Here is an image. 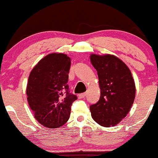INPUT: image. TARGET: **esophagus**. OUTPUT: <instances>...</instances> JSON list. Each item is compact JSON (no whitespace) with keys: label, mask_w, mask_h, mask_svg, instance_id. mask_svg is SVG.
I'll return each mask as SVG.
<instances>
[{"label":"esophagus","mask_w":158,"mask_h":158,"mask_svg":"<svg viewBox=\"0 0 158 158\" xmlns=\"http://www.w3.org/2000/svg\"><path fill=\"white\" fill-rule=\"evenodd\" d=\"M86 94H87L86 93H82V94H80L78 95V97L80 98H84V97H86Z\"/></svg>","instance_id":"1"}]
</instances>
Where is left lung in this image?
<instances>
[{"label":"left lung","mask_w":158,"mask_h":158,"mask_svg":"<svg viewBox=\"0 0 158 158\" xmlns=\"http://www.w3.org/2000/svg\"><path fill=\"white\" fill-rule=\"evenodd\" d=\"M90 63L98 72L101 96L90 107L91 117L102 127L115 126L125 118L135 98L134 80L128 67L112 54H91Z\"/></svg>","instance_id":"left-lung-1"}]
</instances>
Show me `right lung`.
Listing matches in <instances>:
<instances>
[{
  "mask_svg": "<svg viewBox=\"0 0 158 158\" xmlns=\"http://www.w3.org/2000/svg\"><path fill=\"white\" fill-rule=\"evenodd\" d=\"M71 58L51 53L39 60L30 73L26 94L35 119L48 128H57L68 121L77 96L68 90Z\"/></svg>",
  "mask_w": 158,
  "mask_h": 158,
  "instance_id": "1",
  "label": "right lung"
}]
</instances>
